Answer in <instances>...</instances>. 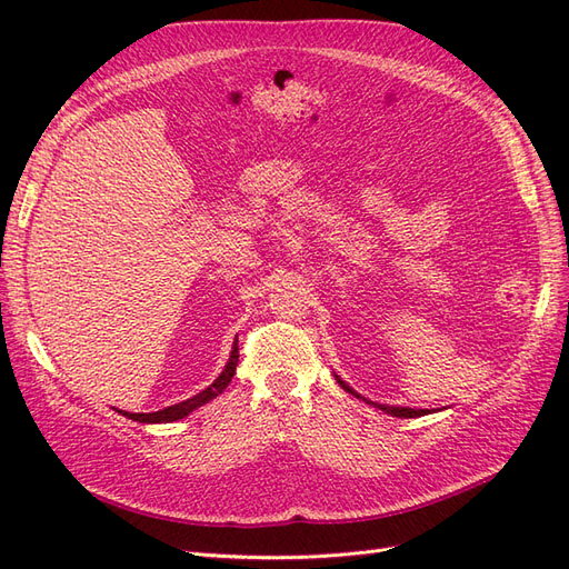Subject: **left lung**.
Wrapping results in <instances>:
<instances>
[{
  "label": "left lung",
  "mask_w": 569,
  "mask_h": 569,
  "mask_svg": "<svg viewBox=\"0 0 569 569\" xmlns=\"http://www.w3.org/2000/svg\"><path fill=\"white\" fill-rule=\"evenodd\" d=\"M337 377V382H339V387L343 389V391H349V393H353L356 399H363V396L360 393H356L347 382L341 380L339 375H335ZM366 403H370V406H375V408H380V410H385V412H389V416H393V418H420V416H427V408H403V406H385V403H375V401H368V399H363Z\"/></svg>",
  "instance_id": "8db88e82"
}]
</instances>
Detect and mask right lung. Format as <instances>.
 I'll return each mask as SVG.
<instances>
[{"label":"right lung","mask_w":569,"mask_h":569,"mask_svg":"<svg viewBox=\"0 0 569 569\" xmlns=\"http://www.w3.org/2000/svg\"><path fill=\"white\" fill-rule=\"evenodd\" d=\"M237 363H239V349H237V339H234L232 353H230V360H228L226 370H222V372L218 375V380H216L213 385H209L203 391H199L197 396H192V399H187V401L176 403V406H168V408L157 410V412H123V410H118V412H123L126 418H130V420H134V422H176V420H182V418L189 416V412L201 408L203 403L213 401L218 393L226 391V387L232 382V375H234V370H237Z\"/></svg>","instance_id":"add662e5"}]
</instances>
